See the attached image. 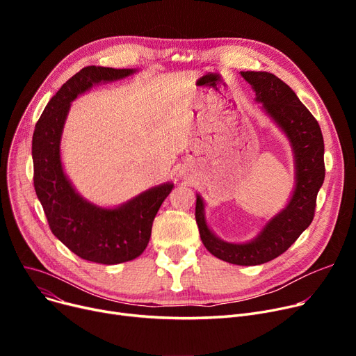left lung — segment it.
<instances>
[{"label":"left lung","instance_id":"8db88e82","mask_svg":"<svg viewBox=\"0 0 356 356\" xmlns=\"http://www.w3.org/2000/svg\"><path fill=\"white\" fill-rule=\"evenodd\" d=\"M255 92L261 109L290 143L294 188L286 207L271 216L247 242L220 239L209 227L204 200L196 193V222L200 239L216 258L236 266H259L282 255L302 235L314 216L316 197L325 180L322 129L296 92L270 72H239Z\"/></svg>","mask_w":356,"mask_h":356}]
</instances>
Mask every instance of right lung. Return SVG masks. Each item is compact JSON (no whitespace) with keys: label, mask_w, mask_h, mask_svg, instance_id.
I'll return each mask as SVG.
<instances>
[{"label":"right lung","mask_w":356,"mask_h":356,"mask_svg":"<svg viewBox=\"0 0 356 356\" xmlns=\"http://www.w3.org/2000/svg\"><path fill=\"white\" fill-rule=\"evenodd\" d=\"M137 72L83 67L49 101L33 134L34 189L53 235L78 257L105 266L125 263L143 254L152 236L153 220L175 184L161 183L118 207H99L85 199L69 180L62 163L60 143L74 99L92 86L117 82Z\"/></svg>","instance_id":"right-lung-1"}]
</instances>
